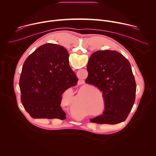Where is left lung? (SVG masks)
<instances>
[{
	"mask_svg": "<svg viewBox=\"0 0 156 156\" xmlns=\"http://www.w3.org/2000/svg\"><path fill=\"white\" fill-rule=\"evenodd\" d=\"M85 82L102 92L105 110L90 119L99 124L124 122L135 101L136 84L129 61L115 51H98L89 60Z\"/></svg>",
	"mask_w": 156,
	"mask_h": 156,
	"instance_id": "left-lung-1",
	"label": "left lung"
}]
</instances>
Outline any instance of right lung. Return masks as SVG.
Here are the masks:
<instances>
[{
	"mask_svg": "<svg viewBox=\"0 0 156 156\" xmlns=\"http://www.w3.org/2000/svg\"><path fill=\"white\" fill-rule=\"evenodd\" d=\"M63 47L45 44L26 59L20 78L21 101L34 119H66L60 104L62 94L78 79Z\"/></svg>",
	"mask_w": 156,
	"mask_h": 156,
	"instance_id": "right-lung-1",
	"label": "right lung"
}]
</instances>
